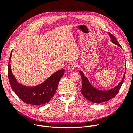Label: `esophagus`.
<instances>
[{
  "label": "esophagus",
  "mask_w": 133,
  "mask_h": 133,
  "mask_svg": "<svg viewBox=\"0 0 133 133\" xmlns=\"http://www.w3.org/2000/svg\"><path fill=\"white\" fill-rule=\"evenodd\" d=\"M75 67H76V64L74 62H71V63H69V65H68V69H69L70 71L74 70L75 69Z\"/></svg>",
  "instance_id": "1"
}]
</instances>
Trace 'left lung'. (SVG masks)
I'll list each match as a JSON object with an SVG mask.
<instances>
[{
    "instance_id": "obj_1",
    "label": "left lung",
    "mask_w": 133,
    "mask_h": 133,
    "mask_svg": "<svg viewBox=\"0 0 133 133\" xmlns=\"http://www.w3.org/2000/svg\"><path fill=\"white\" fill-rule=\"evenodd\" d=\"M108 34L110 35L112 43L115 44L116 45L121 47L120 44L118 43L114 36L110 33H108ZM79 73L80 75H81V78L83 81L82 87L81 89V92L83 95L87 100H89L90 102L98 104L108 101V100L114 98L116 94L118 93L120 88H121L124 82L126 71H125L122 81L120 82L118 85L111 89L106 91L100 90L96 89V88L91 85L89 80L87 78L86 76L84 75V73L82 71H79Z\"/></svg>"
}]
</instances>
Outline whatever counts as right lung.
<instances>
[{
  "label": "right lung",
  "mask_w": 133,
  "mask_h": 133,
  "mask_svg": "<svg viewBox=\"0 0 133 133\" xmlns=\"http://www.w3.org/2000/svg\"><path fill=\"white\" fill-rule=\"evenodd\" d=\"M9 57L8 66V75L12 89L23 102L28 104L39 105L46 104L53 97L57 89L60 79L64 74L65 70L56 71L45 82L34 87H27L19 83L12 73Z\"/></svg>",
  "instance_id": "add662e5"
}]
</instances>
